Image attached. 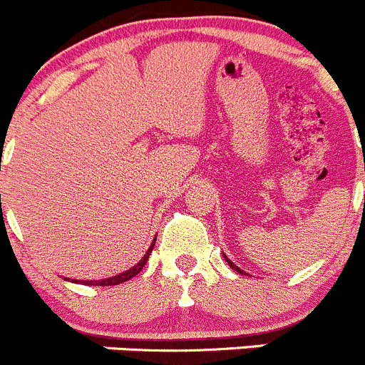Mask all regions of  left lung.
Listing matches in <instances>:
<instances>
[{
	"label": "left lung",
	"instance_id": "8db88e82",
	"mask_svg": "<svg viewBox=\"0 0 365 365\" xmlns=\"http://www.w3.org/2000/svg\"><path fill=\"white\" fill-rule=\"evenodd\" d=\"M223 257H225V261H227V263H229V267H230V268H232V270L240 272V274H245V272H243V270H241V268H240V267H237V264H234V263H232V261H230V259H229V257H227V255H225V254H223Z\"/></svg>",
	"mask_w": 365,
	"mask_h": 365
}]
</instances>
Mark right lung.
Here are the masks:
<instances>
[{
  "label": "right lung",
  "instance_id": "obj_1",
  "mask_svg": "<svg viewBox=\"0 0 365 365\" xmlns=\"http://www.w3.org/2000/svg\"><path fill=\"white\" fill-rule=\"evenodd\" d=\"M155 241H156V237H155V240H153L151 247L148 248V252H145L144 257H142V259L138 261V263H136L135 267H131V268H129V270L122 272V274L113 275V277L98 279V281H77V279H73V281H71V282H79V284H90V286H113V284H120V282L129 281V279L135 277L136 274H140V270H142V268H144V264L148 263L149 255H151V252H153V247H155Z\"/></svg>",
  "mask_w": 365,
  "mask_h": 365
}]
</instances>
